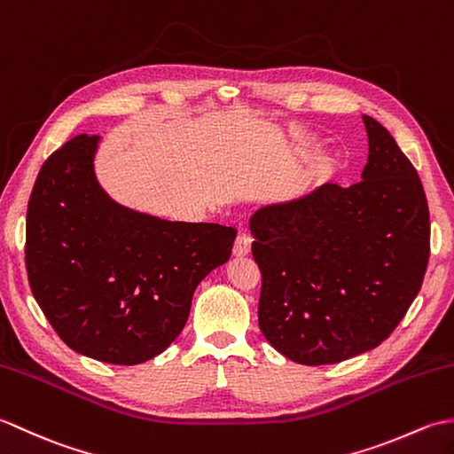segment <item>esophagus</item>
Instances as JSON below:
<instances>
[{
    "mask_svg": "<svg viewBox=\"0 0 454 454\" xmlns=\"http://www.w3.org/2000/svg\"><path fill=\"white\" fill-rule=\"evenodd\" d=\"M250 243H253V240H250L248 235L239 233L237 239H235V245H233V254L239 256V258L247 256L250 253Z\"/></svg>",
    "mask_w": 454,
    "mask_h": 454,
    "instance_id": "esophagus-1",
    "label": "esophagus"
}]
</instances>
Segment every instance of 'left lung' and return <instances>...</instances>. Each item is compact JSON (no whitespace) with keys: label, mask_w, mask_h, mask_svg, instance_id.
I'll return each mask as SVG.
<instances>
[{"label":"left lung","mask_w":454,"mask_h":454,"mask_svg":"<svg viewBox=\"0 0 454 454\" xmlns=\"http://www.w3.org/2000/svg\"><path fill=\"white\" fill-rule=\"evenodd\" d=\"M359 183L322 184L250 219L258 325L281 356L330 365L387 340L419 294L429 207L418 170L375 118Z\"/></svg>","instance_id":"obj_1"}]
</instances>
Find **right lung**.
I'll return each mask as SVG.
<instances>
[{
    "instance_id": "right-lung-1",
    "label": "right lung",
    "mask_w": 454,
    "mask_h": 454,
    "mask_svg": "<svg viewBox=\"0 0 454 454\" xmlns=\"http://www.w3.org/2000/svg\"><path fill=\"white\" fill-rule=\"evenodd\" d=\"M97 144L77 136L40 167L27 207V276L69 348L137 365L183 332L198 284L229 260L237 231L116 204L95 178Z\"/></svg>"
}]
</instances>
